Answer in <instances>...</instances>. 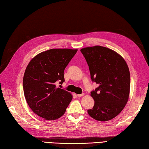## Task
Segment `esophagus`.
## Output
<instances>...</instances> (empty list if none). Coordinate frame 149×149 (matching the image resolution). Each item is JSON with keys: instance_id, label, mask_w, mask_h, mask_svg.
<instances>
[{"instance_id": "esophagus-1", "label": "esophagus", "mask_w": 149, "mask_h": 149, "mask_svg": "<svg viewBox=\"0 0 149 149\" xmlns=\"http://www.w3.org/2000/svg\"><path fill=\"white\" fill-rule=\"evenodd\" d=\"M84 95V93H81V94H77V97H81Z\"/></svg>"}]
</instances>
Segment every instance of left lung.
Listing matches in <instances>:
<instances>
[{"label": "left lung", "instance_id": "1", "mask_svg": "<svg viewBox=\"0 0 149 149\" xmlns=\"http://www.w3.org/2000/svg\"><path fill=\"white\" fill-rule=\"evenodd\" d=\"M89 66L91 79L99 86L91 91L95 104L88 110L99 121L115 118L124 108L130 91V73L122 56L101 46L81 50Z\"/></svg>", "mask_w": 149, "mask_h": 149}]
</instances>
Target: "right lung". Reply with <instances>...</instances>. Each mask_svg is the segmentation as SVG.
<instances>
[{"instance_id": "add662e5", "label": "right lung", "mask_w": 149, "mask_h": 149, "mask_svg": "<svg viewBox=\"0 0 149 149\" xmlns=\"http://www.w3.org/2000/svg\"><path fill=\"white\" fill-rule=\"evenodd\" d=\"M77 51L50 49L36 56L28 64L23 79L24 93L28 105L37 115L54 120L64 115L72 96L57 87L56 83L65 82L64 70Z\"/></svg>"}]
</instances>
